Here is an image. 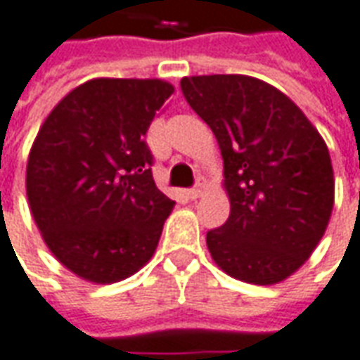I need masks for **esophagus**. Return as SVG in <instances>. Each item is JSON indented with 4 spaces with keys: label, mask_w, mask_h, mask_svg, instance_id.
Wrapping results in <instances>:
<instances>
[{
    "label": "esophagus",
    "mask_w": 360,
    "mask_h": 360,
    "mask_svg": "<svg viewBox=\"0 0 360 360\" xmlns=\"http://www.w3.org/2000/svg\"><path fill=\"white\" fill-rule=\"evenodd\" d=\"M202 188H204V184H202V182H198L194 188H190V190L186 192V195H188L190 200H198V198L202 195Z\"/></svg>",
    "instance_id": "obj_1"
}]
</instances>
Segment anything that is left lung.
Listing matches in <instances>:
<instances>
[{
	"label": "left lung",
	"mask_w": 360,
	"mask_h": 360,
	"mask_svg": "<svg viewBox=\"0 0 360 360\" xmlns=\"http://www.w3.org/2000/svg\"><path fill=\"white\" fill-rule=\"evenodd\" d=\"M180 88L221 148L231 213L207 231L213 260L251 284L288 278L317 247L333 210L323 139L294 101L251 76H192Z\"/></svg>",
	"instance_id": "obj_1"
}]
</instances>
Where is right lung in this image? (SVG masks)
Wrapping results in <instances>:
<instances>
[{"label": "right lung", "instance_id": "add662e5", "mask_svg": "<svg viewBox=\"0 0 360 360\" xmlns=\"http://www.w3.org/2000/svg\"><path fill=\"white\" fill-rule=\"evenodd\" d=\"M174 88L100 78L46 117L27 165V198L51 252L84 280L135 274L155 252L174 202L155 184L150 121Z\"/></svg>", "mask_w": 360, "mask_h": 360}]
</instances>
